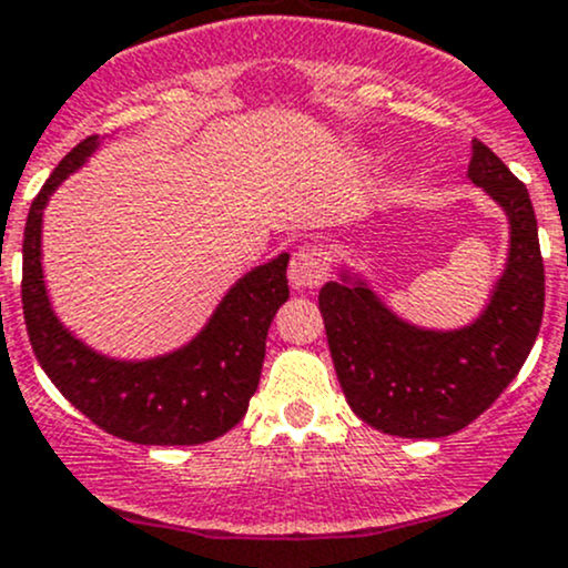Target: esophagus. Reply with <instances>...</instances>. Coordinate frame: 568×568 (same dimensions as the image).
I'll list each match as a JSON object with an SVG mask.
<instances>
[{"label":"esophagus","mask_w":568,"mask_h":568,"mask_svg":"<svg viewBox=\"0 0 568 568\" xmlns=\"http://www.w3.org/2000/svg\"><path fill=\"white\" fill-rule=\"evenodd\" d=\"M326 277V261L324 255L315 247H302L296 250L294 258L288 264V280L296 291H310L315 285L324 283Z\"/></svg>","instance_id":"34e87169"}]
</instances>
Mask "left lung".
Segmentation results:
<instances>
[{"label": "left lung", "instance_id": "left-lung-1", "mask_svg": "<svg viewBox=\"0 0 568 568\" xmlns=\"http://www.w3.org/2000/svg\"><path fill=\"white\" fill-rule=\"evenodd\" d=\"M470 149V182L509 217V258L479 318L446 332L414 326L348 268L318 294L345 399L362 422L399 438H444L485 414L520 373L545 313L528 190L485 143Z\"/></svg>", "mask_w": 568, "mask_h": 568}]
</instances>
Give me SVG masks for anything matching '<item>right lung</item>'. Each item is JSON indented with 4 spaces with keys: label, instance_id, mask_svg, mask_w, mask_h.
<instances>
[{
    "label": "right lung",
    "instance_id": "obj_1",
    "mask_svg": "<svg viewBox=\"0 0 568 568\" xmlns=\"http://www.w3.org/2000/svg\"><path fill=\"white\" fill-rule=\"evenodd\" d=\"M98 146L100 135H89L64 154L29 209L21 280L29 343L64 399L105 433L143 446L206 444L242 422L258 389L268 326L288 300V253L239 277L182 348L141 362L98 354L57 318L40 258L48 199Z\"/></svg>",
    "mask_w": 568,
    "mask_h": 568
}]
</instances>
